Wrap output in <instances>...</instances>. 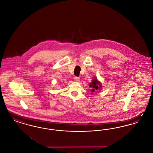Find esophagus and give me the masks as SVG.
<instances>
[{"mask_svg": "<svg viewBox=\"0 0 153 153\" xmlns=\"http://www.w3.org/2000/svg\"><path fill=\"white\" fill-rule=\"evenodd\" d=\"M80 77H74V80L76 81H77V82H79V81H80Z\"/></svg>", "mask_w": 153, "mask_h": 153, "instance_id": "obj_1", "label": "esophagus"}]
</instances>
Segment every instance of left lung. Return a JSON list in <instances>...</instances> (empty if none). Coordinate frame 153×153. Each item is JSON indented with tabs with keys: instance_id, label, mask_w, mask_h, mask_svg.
<instances>
[{
	"instance_id": "obj_1",
	"label": "left lung",
	"mask_w": 153,
	"mask_h": 153,
	"mask_svg": "<svg viewBox=\"0 0 153 153\" xmlns=\"http://www.w3.org/2000/svg\"><path fill=\"white\" fill-rule=\"evenodd\" d=\"M89 86V87L91 88L92 94L95 92L100 91V90L102 89V83L100 81L97 80V77H94V79L90 82Z\"/></svg>"
}]
</instances>
